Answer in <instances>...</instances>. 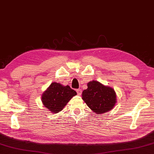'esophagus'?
<instances>
[{
    "label": "esophagus",
    "instance_id": "34e87169",
    "mask_svg": "<svg viewBox=\"0 0 154 154\" xmlns=\"http://www.w3.org/2000/svg\"><path fill=\"white\" fill-rule=\"evenodd\" d=\"M77 95L80 96V95L82 93V90L81 89H77Z\"/></svg>",
    "mask_w": 154,
    "mask_h": 154
}]
</instances>
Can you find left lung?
Segmentation results:
<instances>
[{
    "label": "left lung",
    "mask_w": 154,
    "mask_h": 154,
    "mask_svg": "<svg viewBox=\"0 0 154 154\" xmlns=\"http://www.w3.org/2000/svg\"><path fill=\"white\" fill-rule=\"evenodd\" d=\"M82 99L91 110L97 114L107 112L116 102L115 91L96 81L88 83V89L83 90Z\"/></svg>",
    "instance_id": "1"
}]
</instances>
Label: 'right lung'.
Masks as SVG:
<instances>
[{"mask_svg":"<svg viewBox=\"0 0 154 154\" xmlns=\"http://www.w3.org/2000/svg\"><path fill=\"white\" fill-rule=\"evenodd\" d=\"M77 92L69 85L52 83L42 96V102L52 113H58L63 109Z\"/></svg>","mask_w":154,"mask_h":154,"instance_id":"add662e5","label":"right lung"}]
</instances>
